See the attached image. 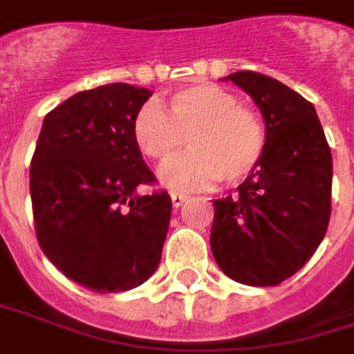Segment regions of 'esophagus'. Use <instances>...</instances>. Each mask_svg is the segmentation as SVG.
I'll return each instance as SVG.
<instances>
[{
  "mask_svg": "<svg viewBox=\"0 0 354 354\" xmlns=\"http://www.w3.org/2000/svg\"><path fill=\"white\" fill-rule=\"evenodd\" d=\"M189 196L187 194H183V192H171V202H173V208H181L183 202L187 201Z\"/></svg>",
  "mask_w": 354,
  "mask_h": 354,
  "instance_id": "obj_1",
  "label": "esophagus"
}]
</instances>
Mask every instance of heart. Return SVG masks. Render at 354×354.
<instances>
[{"label":"heart","mask_w":354,"mask_h":354,"mask_svg":"<svg viewBox=\"0 0 354 354\" xmlns=\"http://www.w3.org/2000/svg\"><path fill=\"white\" fill-rule=\"evenodd\" d=\"M133 138L158 163L175 158L189 138L191 152L160 173L163 185L175 191L245 179L262 162L268 142L264 119L254 107L239 104L237 94L209 82L173 92L167 111L146 102L133 119Z\"/></svg>","instance_id":"1"}]
</instances>
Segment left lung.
I'll return each instance as SVG.
<instances>
[{
  "label": "left lung",
  "mask_w": 354,
  "mask_h": 354,
  "mask_svg": "<svg viewBox=\"0 0 354 354\" xmlns=\"http://www.w3.org/2000/svg\"><path fill=\"white\" fill-rule=\"evenodd\" d=\"M227 79L254 100L268 142L237 194L214 201L209 247L227 277L272 287L297 274L328 231L331 152L316 109L301 94L254 71Z\"/></svg>",
  "instance_id": "8db88e82"
}]
</instances>
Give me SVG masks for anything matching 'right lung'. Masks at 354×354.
Returning a JSON list of instances; mask_svg holds the SVG:
<instances>
[{
  "label": "right lung",
  "instance_id": "right-lung-1",
  "mask_svg": "<svg viewBox=\"0 0 354 354\" xmlns=\"http://www.w3.org/2000/svg\"><path fill=\"white\" fill-rule=\"evenodd\" d=\"M152 96L125 82L84 90L51 109L30 163L36 237L69 279L96 293L135 289L156 272L171 218L133 138V119Z\"/></svg>",
  "mask_w": 354,
  "mask_h": 354
}]
</instances>
